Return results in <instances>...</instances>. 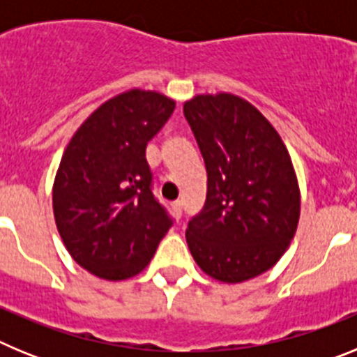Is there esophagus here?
I'll use <instances>...</instances> for the list:
<instances>
[{"instance_id":"1","label":"esophagus","mask_w":357,"mask_h":357,"mask_svg":"<svg viewBox=\"0 0 357 357\" xmlns=\"http://www.w3.org/2000/svg\"><path fill=\"white\" fill-rule=\"evenodd\" d=\"M172 211H173V214H175L176 218H181L182 216V204H181V202H173Z\"/></svg>"}]
</instances>
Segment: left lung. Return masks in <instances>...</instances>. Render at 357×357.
Wrapping results in <instances>:
<instances>
[{
	"label": "left lung",
	"mask_w": 357,
	"mask_h": 357,
	"mask_svg": "<svg viewBox=\"0 0 357 357\" xmlns=\"http://www.w3.org/2000/svg\"><path fill=\"white\" fill-rule=\"evenodd\" d=\"M184 116L207 169L206 206L185 230L189 250L213 279H254L288 250L301 218L288 148L236 94H197L184 103Z\"/></svg>",
	"instance_id": "obj_1"
}]
</instances>
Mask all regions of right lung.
Listing matches in <instances>:
<instances>
[{
    "label": "right lung",
    "instance_id": "right-lung-1",
    "mask_svg": "<svg viewBox=\"0 0 357 357\" xmlns=\"http://www.w3.org/2000/svg\"><path fill=\"white\" fill-rule=\"evenodd\" d=\"M173 110L172 98L130 89L98 107L66 146L53 182L56 229L73 259L100 279L143 272L172 227L144 151Z\"/></svg>",
    "mask_w": 357,
    "mask_h": 357
}]
</instances>
